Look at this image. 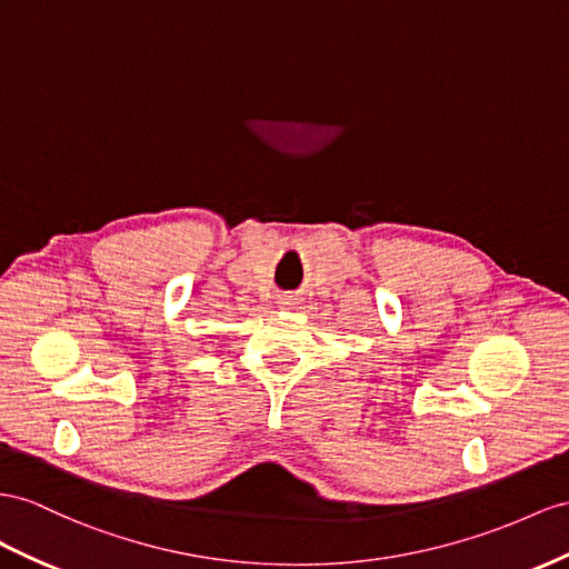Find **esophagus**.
Listing matches in <instances>:
<instances>
[{
    "label": "esophagus",
    "instance_id": "obj_1",
    "mask_svg": "<svg viewBox=\"0 0 569 569\" xmlns=\"http://www.w3.org/2000/svg\"><path fill=\"white\" fill-rule=\"evenodd\" d=\"M281 305H293V296H288V298H283V302Z\"/></svg>",
    "mask_w": 569,
    "mask_h": 569
}]
</instances>
